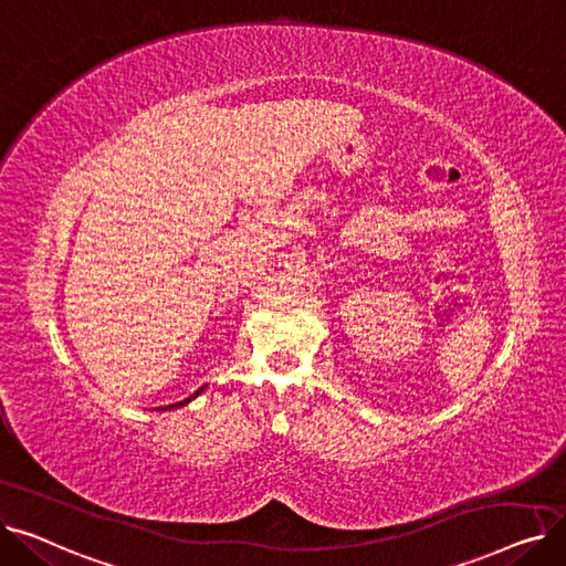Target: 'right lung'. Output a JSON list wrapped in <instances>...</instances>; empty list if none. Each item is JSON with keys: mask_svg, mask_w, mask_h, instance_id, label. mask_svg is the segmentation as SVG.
I'll return each instance as SVG.
<instances>
[{"mask_svg": "<svg viewBox=\"0 0 566 566\" xmlns=\"http://www.w3.org/2000/svg\"><path fill=\"white\" fill-rule=\"evenodd\" d=\"M201 390H203V388H199V390H197L192 397H188V399H184V401H178V403H171V406H165V408H178V406H186V403H188L190 399H195V397H197Z\"/></svg>", "mask_w": 566, "mask_h": 566, "instance_id": "obj_1", "label": "right lung"}]
</instances>
